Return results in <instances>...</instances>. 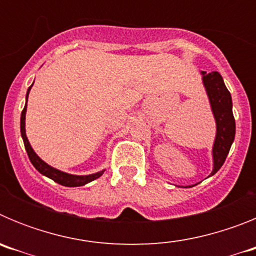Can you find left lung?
I'll list each match as a JSON object with an SVG mask.
<instances>
[{
    "instance_id": "obj_1",
    "label": "left lung",
    "mask_w": 256,
    "mask_h": 256,
    "mask_svg": "<svg viewBox=\"0 0 256 256\" xmlns=\"http://www.w3.org/2000/svg\"><path fill=\"white\" fill-rule=\"evenodd\" d=\"M202 82L209 96L210 106L216 118V136L212 146V172L210 176L216 174L224 164L232 142L236 133L234 112H232V97L226 87L223 78L218 72H201Z\"/></svg>"
}]
</instances>
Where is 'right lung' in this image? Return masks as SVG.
Wrapping results in <instances>:
<instances>
[{"label": "right lung", "mask_w": 256, "mask_h": 256, "mask_svg": "<svg viewBox=\"0 0 256 256\" xmlns=\"http://www.w3.org/2000/svg\"><path fill=\"white\" fill-rule=\"evenodd\" d=\"M32 86L28 88V92H26V101H28L29 91H30ZM26 106H24V108H22V118H20V132H22V141H24V146H26V154H28V156H29V160H30V162L33 164V166H34V168L37 169L40 174H44V176L51 178L52 180H55L56 183H58V184H61V186H65V187L84 186V184H87V183L92 182V180H97V178L102 176V173L105 170L97 172V173L90 174V176H73V174L64 173V172L58 170V169L52 168L51 165L46 164V162H44V160L40 159V156L34 152V150L32 148L30 144H29L28 138H26Z\"/></svg>", "instance_id": "obj_1"}]
</instances>
